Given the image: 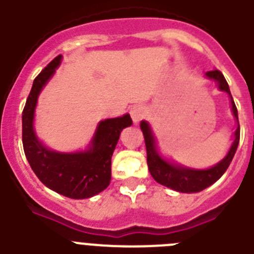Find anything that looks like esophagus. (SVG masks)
I'll use <instances>...</instances> for the list:
<instances>
[{
    "label": "esophagus",
    "mask_w": 254,
    "mask_h": 254,
    "mask_svg": "<svg viewBox=\"0 0 254 254\" xmlns=\"http://www.w3.org/2000/svg\"><path fill=\"white\" fill-rule=\"evenodd\" d=\"M129 114H131V118L133 121V123H138L145 117V108L140 104L133 105L129 109Z\"/></svg>",
    "instance_id": "obj_1"
}]
</instances>
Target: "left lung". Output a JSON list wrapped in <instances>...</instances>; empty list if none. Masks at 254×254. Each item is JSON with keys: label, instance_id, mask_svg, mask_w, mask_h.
<instances>
[{"label": "left lung", "instance_id": "1", "mask_svg": "<svg viewBox=\"0 0 254 254\" xmlns=\"http://www.w3.org/2000/svg\"><path fill=\"white\" fill-rule=\"evenodd\" d=\"M206 77L208 80H212L217 84L220 91H225L230 98V104H232V113L237 121V129L234 132V140H233L230 149L228 154L220 160L219 163L212 165L206 169H194V168H188L185 165H181L178 163L170 161L169 159L164 158L161 152L159 151L158 141L154 136V132L151 129V126L146 121H141L140 127L145 137V145H146L147 152V167H149L150 174L155 181L165 186V187L174 190L182 193H197L201 192L205 188L214 185L217 179L221 178L226 169L229 168L234 158L235 151L238 149L239 137H241V127H239V121H238V111L234 104L233 96L230 94V89L226 82L225 77L219 69H212L206 72Z\"/></svg>", "mask_w": 254, "mask_h": 254}]
</instances>
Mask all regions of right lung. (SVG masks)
<instances>
[{
  "mask_svg": "<svg viewBox=\"0 0 254 254\" xmlns=\"http://www.w3.org/2000/svg\"><path fill=\"white\" fill-rule=\"evenodd\" d=\"M58 56L35 77L22 111V145L35 176L49 190L73 199L90 198L109 186L112 155L123 128L132 125L129 114L98 123L86 150L61 152L47 147L34 129L38 98L60 67Z\"/></svg>",
  "mask_w": 254,
  "mask_h": 254,
  "instance_id": "1",
  "label": "right lung"
}]
</instances>
